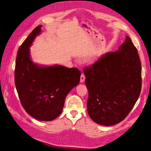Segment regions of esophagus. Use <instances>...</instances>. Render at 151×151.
Segmentation results:
<instances>
[{"mask_svg": "<svg viewBox=\"0 0 151 151\" xmlns=\"http://www.w3.org/2000/svg\"><path fill=\"white\" fill-rule=\"evenodd\" d=\"M85 79H86V76H85V75L83 74L81 75V76H80V83H83L84 81H85Z\"/></svg>", "mask_w": 151, "mask_h": 151, "instance_id": "obj_1", "label": "esophagus"}]
</instances>
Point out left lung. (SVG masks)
Instances as JSON below:
<instances>
[{"instance_id":"left-lung-1","label":"left lung","mask_w":151,"mask_h":151,"mask_svg":"<svg viewBox=\"0 0 151 151\" xmlns=\"http://www.w3.org/2000/svg\"><path fill=\"white\" fill-rule=\"evenodd\" d=\"M137 49L126 36L119 50L108 52L83 69L88 91L87 106L100 125L121 122L132 110L142 88V68Z\"/></svg>"}]
</instances>
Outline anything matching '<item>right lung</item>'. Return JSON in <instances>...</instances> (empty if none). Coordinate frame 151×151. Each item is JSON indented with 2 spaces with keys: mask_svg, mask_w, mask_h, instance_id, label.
<instances>
[{
  "mask_svg": "<svg viewBox=\"0 0 151 151\" xmlns=\"http://www.w3.org/2000/svg\"><path fill=\"white\" fill-rule=\"evenodd\" d=\"M41 27L34 29L18 50L14 82L26 112L38 121H50L62 113L65 97L78 85L81 73L76 68L33 63L30 46L41 34Z\"/></svg>",
  "mask_w": 151,
  "mask_h": 151,
  "instance_id": "right-lung-1",
  "label": "right lung"
}]
</instances>
